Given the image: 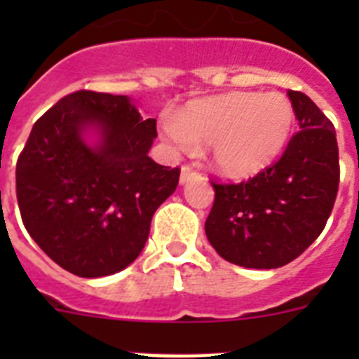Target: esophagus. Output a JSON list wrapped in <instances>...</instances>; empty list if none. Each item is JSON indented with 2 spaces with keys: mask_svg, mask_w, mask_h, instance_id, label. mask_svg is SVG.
Returning <instances> with one entry per match:
<instances>
[{
  "mask_svg": "<svg viewBox=\"0 0 359 359\" xmlns=\"http://www.w3.org/2000/svg\"><path fill=\"white\" fill-rule=\"evenodd\" d=\"M196 177H199L198 170H196L192 165H183L182 176H180V182L187 183V182H190V180H196Z\"/></svg>",
  "mask_w": 359,
  "mask_h": 359,
  "instance_id": "obj_1",
  "label": "esophagus"
}]
</instances>
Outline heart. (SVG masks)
<instances>
[{
    "mask_svg": "<svg viewBox=\"0 0 359 359\" xmlns=\"http://www.w3.org/2000/svg\"><path fill=\"white\" fill-rule=\"evenodd\" d=\"M293 126V106L284 95L233 91L190 102L163 123V136L177 147L210 145L219 174L246 180L277 160Z\"/></svg>",
    "mask_w": 359,
    "mask_h": 359,
    "instance_id": "1",
    "label": "heart"
}]
</instances>
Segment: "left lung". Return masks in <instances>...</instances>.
I'll use <instances>...</instances> for the list:
<instances>
[{
	"label": "left lung",
	"instance_id": "1",
	"mask_svg": "<svg viewBox=\"0 0 359 359\" xmlns=\"http://www.w3.org/2000/svg\"><path fill=\"white\" fill-rule=\"evenodd\" d=\"M300 131L273 165L241 183L212 182L205 231L231 264L271 269L306 252L325 228L340 185L332 122L302 91L287 90Z\"/></svg>",
	"mask_w": 359,
	"mask_h": 359
}]
</instances>
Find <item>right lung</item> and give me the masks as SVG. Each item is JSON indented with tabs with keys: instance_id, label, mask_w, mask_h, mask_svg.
I'll use <instances>...</instances> for the list:
<instances>
[{
	"instance_id": "right-lung-1",
	"label": "right lung",
	"mask_w": 359,
	"mask_h": 359,
	"mask_svg": "<svg viewBox=\"0 0 359 359\" xmlns=\"http://www.w3.org/2000/svg\"><path fill=\"white\" fill-rule=\"evenodd\" d=\"M101 131L90 148L81 133ZM156 120L126 95L79 90L32 128L15 165L21 219L41 250L84 278L128 268L144 250L151 219L176 190L180 167L149 158Z\"/></svg>"
}]
</instances>
